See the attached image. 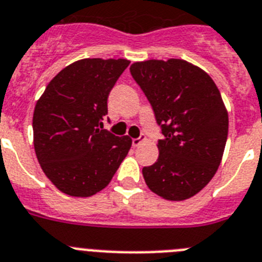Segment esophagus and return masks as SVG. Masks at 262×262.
<instances>
[{
  "instance_id": "esophagus-1",
  "label": "esophagus",
  "mask_w": 262,
  "mask_h": 262,
  "mask_svg": "<svg viewBox=\"0 0 262 262\" xmlns=\"http://www.w3.org/2000/svg\"><path fill=\"white\" fill-rule=\"evenodd\" d=\"M144 140H146V136L144 135H140L139 138H135V139H133V147H138Z\"/></svg>"
}]
</instances>
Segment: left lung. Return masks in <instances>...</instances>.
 Returning a JSON list of instances; mask_svg holds the SVG:
<instances>
[{
  "label": "left lung",
  "mask_w": 262,
  "mask_h": 262,
  "mask_svg": "<svg viewBox=\"0 0 262 262\" xmlns=\"http://www.w3.org/2000/svg\"><path fill=\"white\" fill-rule=\"evenodd\" d=\"M131 75L162 128L159 158L143 168L146 184L173 201L192 198L211 182L224 154L228 113L205 71L183 59L135 62Z\"/></svg>",
  "instance_id": "8db88e82"
}]
</instances>
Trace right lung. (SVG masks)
<instances>
[{
    "mask_svg": "<svg viewBox=\"0 0 262 262\" xmlns=\"http://www.w3.org/2000/svg\"><path fill=\"white\" fill-rule=\"evenodd\" d=\"M127 59L86 58L64 67L48 84L33 115L34 149L58 189L89 198L108 185L133 140L103 129L107 99Z\"/></svg>",
    "mask_w": 262,
    "mask_h": 262,
    "instance_id": "obj_1",
    "label": "right lung"
}]
</instances>
